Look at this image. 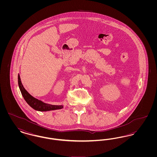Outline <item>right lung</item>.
<instances>
[{
  "mask_svg": "<svg viewBox=\"0 0 157 157\" xmlns=\"http://www.w3.org/2000/svg\"><path fill=\"white\" fill-rule=\"evenodd\" d=\"M18 85L23 97L25 99L26 102L35 110L39 111H48L63 108V105L48 104L32 97L30 94L24 88L22 83L21 82L19 74L18 75Z\"/></svg>",
  "mask_w": 157,
  "mask_h": 157,
  "instance_id": "1",
  "label": "right lung"
}]
</instances>
